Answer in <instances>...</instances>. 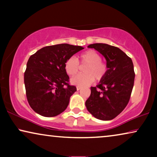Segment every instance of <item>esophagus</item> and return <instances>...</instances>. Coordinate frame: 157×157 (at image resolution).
<instances>
[{"instance_id":"1","label":"esophagus","mask_w":157,"mask_h":157,"mask_svg":"<svg viewBox=\"0 0 157 157\" xmlns=\"http://www.w3.org/2000/svg\"><path fill=\"white\" fill-rule=\"evenodd\" d=\"M81 89H82V88H81V86H76V89H77V91H79V90H81Z\"/></svg>"}]
</instances>
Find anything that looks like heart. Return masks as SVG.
I'll use <instances>...</instances> for the list:
<instances>
[{
    "label": "heart",
    "mask_w": 157,
    "mask_h": 157,
    "mask_svg": "<svg viewBox=\"0 0 157 157\" xmlns=\"http://www.w3.org/2000/svg\"><path fill=\"white\" fill-rule=\"evenodd\" d=\"M78 58L81 63L87 64V66L83 69L85 74H78L71 79L72 84L85 86L93 83L94 78L99 81L104 78L107 72V66L101 61L99 53L94 50H89L81 53ZM64 68L68 76H75L79 70L78 61L74 57L69 58L66 60Z\"/></svg>",
    "instance_id": "obj_1"
}]
</instances>
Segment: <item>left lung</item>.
<instances>
[{"label":"left lung","instance_id":"left-lung-1","mask_svg":"<svg viewBox=\"0 0 157 157\" xmlns=\"http://www.w3.org/2000/svg\"><path fill=\"white\" fill-rule=\"evenodd\" d=\"M104 56L107 72L86 101L87 110L96 119L109 121L125 109L134 86L135 74L132 60L117 47L106 44L88 46Z\"/></svg>","mask_w":157,"mask_h":157}]
</instances>
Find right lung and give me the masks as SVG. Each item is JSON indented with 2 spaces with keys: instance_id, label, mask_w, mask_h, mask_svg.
<instances>
[{
  "instance_id": "add662e5",
  "label": "right lung",
  "mask_w": 157,
  "mask_h": 157,
  "mask_svg": "<svg viewBox=\"0 0 157 157\" xmlns=\"http://www.w3.org/2000/svg\"><path fill=\"white\" fill-rule=\"evenodd\" d=\"M82 49L80 46L57 44L44 47L30 56L24 83L28 101L35 112L53 117L66 110L76 88L68 83L64 65Z\"/></svg>"
}]
</instances>
